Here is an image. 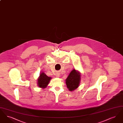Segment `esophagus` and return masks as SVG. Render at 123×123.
I'll use <instances>...</instances> for the list:
<instances>
[{"mask_svg": "<svg viewBox=\"0 0 123 123\" xmlns=\"http://www.w3.org/2000/svg\"><path fill=\"white\" fill-rule=\"evenodd\" d=\"M59 72H57V73H56V76H57V77H59Z\"/></svg>", "mask_w": 123, "mask_h": 123, "instance_id": "1", "label": "esophagus"}]
</instances>
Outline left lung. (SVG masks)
I'll use <instances>...</instances> for the list:
<instances>
[{"mask_svg":"<svg viewBox=\"0 0 123 123\" xmlns=\"http://www.w3.org/2000/svg\"><path fill=\"white\" fill-rule=\"evenodd\" d=\"M81 76L76 70H73L66 79L67 88L70 91H73L79 86Z\"/></svg>","mask_w":123,"mask_h":123,"instance_id":"obj_1","label":"left lung"}]
</instances>
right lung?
Here are the masks:
<instances>
[{"label": "right lung", "mask_w": 123, "mask_h": 123, "mask_svg": "<svg viewBox=\"0 0 123 123\" xmlns=\"http://www.w3.org/2000/svg\"><path fill=\"white\" fill-rule=\"evenodd\" d=\"M51 79V77L47 76L44 73H41L38 79V85L40 88H46Z\"/></svg>", "instance_id": "add662e5"}]
</instances>
